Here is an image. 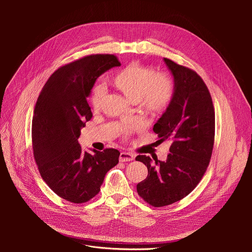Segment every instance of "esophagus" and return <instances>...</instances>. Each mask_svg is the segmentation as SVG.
Segmentation results:
<instances>
[{
  "mask_svg": "<svg viewBox=\"0 0 252 252\" xmlns=\"http://www.w3.org/2000/svg\"><path fill=\"white\" fill-rule=\"evenodd\" d=\"M134 159V155L131 153H126V152H123L120 155V161L125 162V161H131Z\"/></svg>",
  "mask_w": 252,
  "mask_h": 252,
  "instance_id": "34e87169",
  "label": "esophagus"
}]
</instances>
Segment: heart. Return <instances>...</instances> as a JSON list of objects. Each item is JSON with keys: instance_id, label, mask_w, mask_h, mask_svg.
<instances>
[{"instance_id": "obj_1", "label": "heart", "mask_w": 252, "mask_h": 252, "mask_svg": "<svg viewBox=\"0 0 252 252\" xmlns=\"http://www.w3.org/2000/svg\"><path fill=\"white\" fill-rule=\"evenodd\" d=\"M114 86L127 98L138 102L150 115H161L169 106L173 96V85L164 74H156L149 66L132 63L121 69L113 79ZM104 88L96 86L91 95V104L94 111L102 104ZM132 125L123 126L121 132L127 134Z\"/></svg>"}]
</instances>
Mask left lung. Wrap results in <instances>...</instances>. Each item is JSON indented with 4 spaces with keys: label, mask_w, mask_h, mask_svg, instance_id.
Wrapping results in <instances>:
<instances>
[{
    "label": "left lung",
    "mask_w": 252,
    "mask_h": 252,
    "mask_svg": "<svg viewBox=\"0 0 252 252\" xmlns=\"http://www.w3.org/2000/svg\"><path fill=\"white\" fill-rule=\"evenodd\" d=\"M163 60L173 76L174 92L154 131L160 141L171 140L170 153L165 161L135 158L149 170L136 186L137 193L155 207L181 200L196 188L209 164L215 131L214 107L203 80L193 69Z\"/></svg>",
    "instance_id": "1"
}]
</instances>
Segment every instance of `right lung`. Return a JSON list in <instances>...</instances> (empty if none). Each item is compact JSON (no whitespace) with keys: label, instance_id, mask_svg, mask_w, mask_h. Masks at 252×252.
<instances>
[{"label":"right lung","instance_id":"add662e5","mask_svg":"<svg viewBox=\"0 0 252 252\" xmlns=\"http://www.w3.org/2000/svg\"><path fill=\"white\" fill-rule=\"evenodd\" d=\"M121 65L115 55H91L59 67L43 87L34 106L32 142L35 163L50 189L73 203L95 196L120 152H83L78 138L93 118L87 101L96 79Z\"/></svg>","mask_w":252,"mask_h":252}]
</instances>
